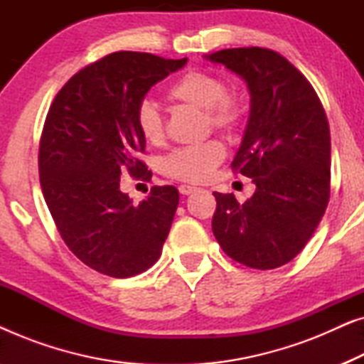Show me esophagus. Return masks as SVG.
<instances>
[{
	"label": "esophagus",
	"mask_w": 364,
	"mask_h": 364,
	"mask_svg": "<svg viewBox=\"0 0 364 364\" xmlns=\"http://www.w3.org/2000/svg\"><path fill=\"white\" fill-rule=\"evenodd\" d=\"M197 188L192 187V186H187V183H182V186H178V192L182 193V196H191L192 192H196Z\"/></svg>",
	"instance_id": "1"
}]
</instances>
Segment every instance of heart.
<instances>
[{
    "label": "heart",
    "mask_w": 364,
    "mask_h": 364,
    "mask_svg": "<svg viewBox=\"0 0 364 364\" xmlns=\"http://www.w3.org/2000/svg\"><path fill=\"white\" fill-rule=\"evenodd\" d=\"M166 96L181 106L203 111L207 126L225 136L235 134L247 114L245 99L240 92L225 89V82L208 71H187L171 84ZM136 126L149 144L164 141V119L151 101H142L136 109ZM225 157V149L218 141H207L198 146L181 147L164 159L162 171L166 176L183 182H203L212 176L215 167Z\"/></svg>",
    "instance_id": "1"
}]
</instances>
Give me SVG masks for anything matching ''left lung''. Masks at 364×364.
<instances>
[{
  "label": "left lung",
  "instance_id": "1",
  "mask_svg": "<svg viewBox=\"0 0 364 364\" xmlns=\"http://www.w3.org/2000/svg\"><path fill=\"white\" fill-rule=\"evenodd\" d=\"M245 79L252 109L232 171L252 178L245 203L213 192L212 232L232 260L272 270L303 250L330 202L331 142L323 104L280 53L233 48L208 54Z\"/></svg>",
  "mask_w": 364,
  "mask_h": 364
}]
</instances>
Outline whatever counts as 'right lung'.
<instances>
[{"label":"right lung","instance_id":"right-lung-1","mask_svg":"<svg viewBox=\"0 0 364 364\" xmlns=\"http://www.w3.org/2000/svg\"><path fill=\"white\" fill-rule=\"evenodd\" d=\"M183 59L151 53L107 54L77 71L56 94L39 141L44 200L69 250L102 275L127 278L161 257L178 205L173 186H154L132 205L124 173L151 181L136 109Z\"/></svg>","mask_w":364,"mask_h":364}]
</instances>
